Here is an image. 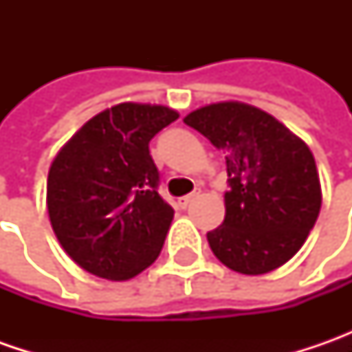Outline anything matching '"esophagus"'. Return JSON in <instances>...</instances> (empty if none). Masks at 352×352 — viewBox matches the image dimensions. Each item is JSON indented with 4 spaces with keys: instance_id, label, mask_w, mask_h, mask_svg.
I'll return each instance as SVG.
<instances>
[{
    "instance_id": "esophagus-1",
    "label": "esophagus",
    "mask_w": 352,
    "mask_h": 352,
    "mask_svg": "<svg viewBox=\"0 0 352 352\" xmlns=\"http://www.w3.org/2000/svg\"><path fill=\"white\" fill-rule=\"evenodd\" d=\"M199 196H201V190H196V192H192V194H188V196L180 197V206H182V208H188V206Z\"/></svg>"
}]
</instances>
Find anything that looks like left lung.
I'll use <instances>...</instances> for the list:
<instances>
[{"label":"left lung","instance_id":"8db88e82","mask_svg":"<svg viewBox=\"0 0 352 352\" xmlns=\"http://www.w3.org/2000/svg\"><path fill=\"white\" fill-rule=\"evenodd\" d=\"M223 151L225 219L208 233L213 254L241 274H266L302 249L321 210L309 146L266 111L241 102L211 103L184 117Z\"/></svg>","mask_w":352,"mask_h":352}]
</instances>
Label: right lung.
I'll return each mask as SVG.
<instances>
[{
  "mask_svg": "<svg viewBox=\"0 0 352 352\" xmlns=\"http://www.w3.org/2000/svg\"><path fill=\"white\" fill-rule=\"evenodd\" d=\"M176 119L164 105L119 103L91 117L54 156L47 180L50 225L89 274L129 280L158 258L174 210L156 190L148 142Z\"/></svg>",
  "mask_w": 352,
  "mask_h": 352,
  "instance_id": "1",
  "label": "right lung"
}]
</instances>
